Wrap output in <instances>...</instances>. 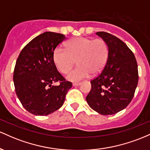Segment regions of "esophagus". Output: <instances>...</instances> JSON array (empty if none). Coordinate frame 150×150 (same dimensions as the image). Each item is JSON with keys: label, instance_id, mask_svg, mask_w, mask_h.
Here are the masks:
<instances>
[{"label": "esophagus", "instance_id": "1", "mask_svg": "<svg viewBox=\"0 0 150 150\" xmlns=\"http://www.w3.org/2000/svg\"><path fill=\"white\" fill-rule=\"evenodd\" d=\"M79 85H81L80 82H74L73 83L74 86H79Z\"/></svg>", "mask_w": 150, "mask_h": 150}]
</instances>
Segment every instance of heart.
Instances as JSON below:
<instances>
[{
	"label": "heart",
	"mask_w": 150,
	"mask_h": 150,
	"mask_svg": "<svg viewBox=\"0 0 150 150\" xmlns=\"http://www.w3.org/2000/svg\"><path fill=\"white\" fill-rule=\"evenodd\" d=\"M109 48L103 39L83 37L72 38L66 44V50L57 47L53 53V61L57 69L67 74L75 65L76 68L67 75L70 81H79L90 74L96 75L105 67L108 58Z\"/></svg>",
	"instance_id": "heart-1"
}]
</instances>
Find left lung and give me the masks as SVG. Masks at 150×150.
I'll use <instances>...</instances> for the list:
<instances>
[{"label": "left lung", "instance_id": "left-lung-1", "mask_svg": "<svg viewBox=\"0 0 150 150\" xmlns=\"http://www.w3.org/2000/svg\"><path fill=\"white\" fill-rule=\"evenodd\" d=\"M96 34L106 42L109 54L103 69L91 81V89L86 99L95 111L112 115L127 107L134 96L139 78L137 63L120 39L105 32Z\"/></svg>", "mask_w": 150, "mask_h": 150}]
</instances>
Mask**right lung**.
<instances>
[{
    "mask_svg": "<svg viewBox=\"0 0 150 150\" xmlns=\"http://www.w3.org/2000/svg\"><path fill=\"white\" fill-rule=\"evenodd\" d=\"M66 39L46 32L32 40L20 53L13 74L15 90L23 106L35 115H47L63 105L72 83L57 71L53 53ZM59 82V86L51 85Z\"/></svg>",
    "mask_w": 150,
    "mask_h": 150,
    "instance_id": "1",
    "label": "right lung"
}]
</instances>
